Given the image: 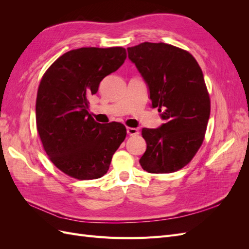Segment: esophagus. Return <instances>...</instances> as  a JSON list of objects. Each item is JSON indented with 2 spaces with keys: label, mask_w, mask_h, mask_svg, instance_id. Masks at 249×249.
Instances as JSON below:
<instances>
[{
  "label": "esophagus",
  "mask_w": 249,
  "mask_h": 249,
  "mask_svg": "<svg viewBox=\"0 0 249 249\" xmlns=\"http://www.w3.org/2000/svg\"><path fill=\"white\" fill-rule=\"evenodd\" d=\"M126 133L130 135V136H136V135L139 134V131L135 127H126Z\"/></svg>",
  "instance_id": "esophagus-1"
}]
</instances>
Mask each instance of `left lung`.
Masks as SVG:
<instances>
[{"label":"left lung","mask_w":249,"mask_h":249,"mask_svg":"<svg viewBox=\"0 0 249 249\" xmlns=\"http://www.w3.org/2000/svg\"><path fill=\"white\" fill-rule=\"evenodd\" d=\"M127 54L165 123L142 129L146 150L139 163L150 173L178 171L197 153L209 122L210 96L201 69L190 53L163 42H143L127 48Z\"/></svg>","instance_id":"left-lung-1"}]
</instances>
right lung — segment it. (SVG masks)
Wrapping results in <instances>:
<instances>
[{"instance_id":"1","label":"right lung","mask_w":249,"mask_h":249,"mask_svg":"<svg viewBox=\"0 0 249 249\" xmlns=\"http://www.w3.org/2000/svg\"><path fill=\"white\" fill-rule=\"evenodd\" d=\"M125 58L120 47L81 48L65 53L44 72L36 99L37 132L50 160L65 175L102 178L124 140L123 124L96 123L88 109L101 81Z\"/></svg>"}]
</instances>
